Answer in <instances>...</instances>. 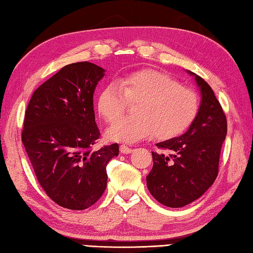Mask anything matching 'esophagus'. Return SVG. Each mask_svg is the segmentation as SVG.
Wrapping results in <instances>:
<instances>
[{
	"instance_id": "obj_1",
	"label": "esophagus",
	"mask_w": 253,
	"mask_h": 253,
	"mask_svg": "<svg viewBox=\"0 0 253 253\" xmlns=\"http://www.w3.org/2000/svg\"><path fill=\"white\" fill-rule=\"evenodd\" d=\"M120 152L122 154H130L133 152L131 147H127L126 145H120Z\"/></svg>"
}]
</instances>
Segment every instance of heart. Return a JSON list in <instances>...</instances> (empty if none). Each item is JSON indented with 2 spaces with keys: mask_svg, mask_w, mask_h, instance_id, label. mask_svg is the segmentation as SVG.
<instances>
[{
  "mask_svg": "<svg viewBox=\"0 0 253 253\" xmlns=\"http://www.w3.org/2000/svg\"><path fill=\"white\" fill-rule=\"evenodd\" d=\"M136 99L134 116L109 127V140L132 143L153 132L159 139H171L188 127L198 111V97L192 89L152 68L126 74L107 84L99 93L97 108L104 120L113 123L125 112L126 100Z\"/></svg>",
  "mask_w": 253,
  "mask_h": 253,
  "instance_id": "obj_1",
  "label": "heart"
}]
</instances>
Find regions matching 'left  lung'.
<instances>
[{
    "instance_id": "left-lung-1",
    "label": "left lung",
    "mask_w": 253,
    "mask_h": 253,
    "mask_svg": "<svg viewBox=\"0 0 253 253\" xmlns=\"http://www.w3.org/2000/svg\"><path fill=\"white\" fill-rule=\"evenodd\" d=\"M187 73L201 92L198 112L184 134L156 143L162 152H152L153 168L146 176L152 196L170 208L193 203L213 184L227 135L226 116L211 85L192 71Z\"/></svg>"
}]
</instances>
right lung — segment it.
Listing matches in <instances>:
<instances>
[{
	"mask_svg": "<svg viewBox=\"0 0 253 253\" xmlns=\"http://www.w3.org/2000/svg\"><path fill=\"white\" fill-rule=\"evenodd\" d=\"M106 70L83 61L65 66L38 87L24 119L22 142L38 183L59 206L84 211L102 196L107 165L119 145L92 151L100 132L93 93Z\"/></svg>",
	"mask_w": 253,
	"mask_h": 253,
	"instance_id": "right-lung-1",
	"label": "right lung"
}]
</instances>
